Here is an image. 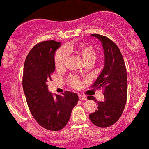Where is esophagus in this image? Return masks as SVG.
<instances>
[{
    "label": "esophagus",
    "mask_w": 149,
    "mask_h": 149,
    "mask_svg": "<svg viewBox=\"0 0 149 149\" xmlns=\"http://www.w3.org/2000/svg\"><path fill=\"white\" fill-rule=\"evenodd\" d=\"M78 98H79V99L81 100V101H86V96L84 95H81V94L78 95Z\"/></svg>",
    "instance_id": "1"
}]
</instances>
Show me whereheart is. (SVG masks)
Here are the masks:
<instances>
[{
    "mask_svg": "<svg viewBox=\"0 0 149 149\" xmlns=\"http://www.w3.org/2000/svg\"><path fill=\"white\" fill-rule=\"evenodd\" d=\"M65 53H75L80 56L84 63H92L95 61L96 54L95 50L89 45H82L78 47H73L71 45H66L63 50H60L56 53L54 57L55 66L56 69H62L64 66L66 54ZM68 81L71 86L73 87H78L81 85V79L76 76H70L68 78Z\"/></svg>",
    "mask_w": 149,
    "mask_h": 149,
    "instance_id": "obj_1",
    "label": "heart"
}]
</instances>
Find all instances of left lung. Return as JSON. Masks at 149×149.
Wrapping results in <instances>:
<instances>
[{
    "instance_id": "8db88e82",
    "label": "left lung",
    "mask_w": 149,
    "mask_h": 149,
    "mask_svg": "<svg viewBox=\"0 0 149 149\" xmlns=\"http://www.w3.org/2000/svg\"><path fill=\"white\" fill-rule=\"evenodd\" d=\"M101 41L104 53V66L92 86L103 89L104 100L97 101L93 96L87 98L97 101L98 110L89 114L95 125L107 127L119 120L125 107L127 94L126 67L118 46L109 38L99 34H91Z\"/></svg>"
}]
</instances>
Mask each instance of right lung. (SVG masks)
<instances>
[{
  "mask_svg": "<svg viewBox=\"0 0 149 149\" xmlns=\"http://www.w3.org/2000/svg\"><path fill=\"white\" fill-rule=\"evenodd\" d=\"M61 43L45 41L30 50L24 65V93L30 111L36 121L49 131H60L66 125L72 109L78 101L76 93L65 91L63 95H53L47 83L55 70L54 54Z\"/></svg>",
  "mask_w": 149,
  "mask_h": 149,
  "instance_id": "add662e5",
  "label": "right lung"
}]
</instances>
